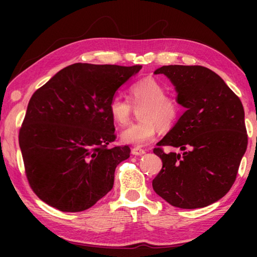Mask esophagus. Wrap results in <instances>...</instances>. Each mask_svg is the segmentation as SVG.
Here are the masks:
<instances>
[{"mask_svg":"<svg viewBox=\"0 0 257 257\" xmlns=\"http://www.w3.org/2000/svg\"><path fill=\"white\" fill-rule=\"evenodd\" d=\"M132 153L134 155H143V154L146 153V151L141 149V147H134V149L132 150Z\"/></svg>","mask_w":257,"mask_h":257,"instance_id":"1","label":"esophagus"}]
</instances>
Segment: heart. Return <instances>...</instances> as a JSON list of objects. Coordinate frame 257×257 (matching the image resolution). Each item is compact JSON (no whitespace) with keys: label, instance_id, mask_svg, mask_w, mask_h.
<instances>
[{"label":"heart","instance_id":"obj_1","mask_svg":"<svg viewBox=\"0 0 257 257\" xmlns=\"http://www.w3.org/2000/svg\"><path fill=\"white\" fill-rule=\"evenodd\" d=\"M167 94L165 87L155 78L146 77L130 86L129 99L139 110L142 120L130 124L121 133V141L125 144L145 146L153 141L159 129L170 130L180 115L181 105L178 99ZM128 99L114 96L108 102V114L113 122L125 125L133 114Z\"/></svg>","mask_w":257,"mask_h":257}]
</instances>
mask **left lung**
Returning <instances> with one entry per match:
<instances>
[{"mask_svg":"<svg viewBox=\"0 0 257 257\" xmlns=\"http://www.w3.org/2000/svg\"><path fill=\"white\" fill-rule=\"evenodd\" d=\"M154 73L171 80L186 111L153 150L163 163L153 189L172 206L205 207L231 188L246 152L241 101L205 67L163 66ZM164 146L178 147L183 153L167 154Z\"/></svg>","mask_w":257,"mask_h":257,"instance_id":"obj_1","label":"left lung"}]
</instances>
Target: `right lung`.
Returning <instances> with one entry per match:
<instances>
[{"instance_id":"right-lung-1","label":"right lung","mask_w":257,"mask_h":257,"mask_svg":"<svg viewBox=\"0 0 257 257\" xmlns=\"http://www.w3.org/2000/svg\"><path fill=\"white\" fill-rule=\"evenodd\" d=\"M142 66L75 63L33 94L19 145L30 188L62 212H81L112 189L127 146L115 141L108 102Z\"/></svg>"}]
</instances>
